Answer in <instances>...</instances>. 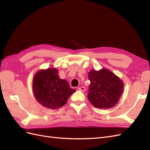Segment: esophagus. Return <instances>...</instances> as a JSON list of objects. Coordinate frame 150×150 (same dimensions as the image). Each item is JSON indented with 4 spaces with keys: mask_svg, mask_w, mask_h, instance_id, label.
Masks as SVG:
<instances>
[{
    "mask_svg": "<svg viewBox=\"0 0 150 150\" xmlns=\"http://www.w3.org/2000/svg\"><path fill=\"white\" fill-rule=\"evenodd\" d=\"M78 90L80 91H82V92H84L86 91V88L84 87H83V86H81V87H79L78 88Z\"/></svg>",
    "mask_w": 150,
    "mask_h": 150,
    "instance_id": "obj_1",
    "label": "esophagus"
}]
</instances>
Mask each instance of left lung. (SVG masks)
<instances>
[{
  "mask_svg": "<svg viewBox=\"0 0 150 150\" xmlns=\"http://www.w3.org/2000/svg\"><path fill=\"white\" fill-rule=\"evenodd\" d=\"M90 81L88 98L93 105L100 109H108L118 103L123 91V82L106 69L89 72Z\"/></svg>",
  "mask_w": 150,
  "mask_h": 150,
  "instance_id": "obj_1",
  "label": "left lung"
}]
</instances>
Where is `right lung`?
<instances>
[{
	"label": "right lung",
	"mask_w": 150,
	"mask_h": 150,
	"mask_svg": "<svg viewBox=\"0 0 150 150\" xmlns=\"http://www.w3.org/2000/svg\"><path fill=\"white\" fill-rule=\"evenodd\" d=\"M33 93L37 101L44 107L56 110L67 103L76 91L67 81L61 79L56 68H48L36 72L33 80Z\"/></svg>",
	"instance_id": "add662e5"
}]
</instances>
